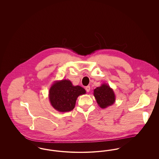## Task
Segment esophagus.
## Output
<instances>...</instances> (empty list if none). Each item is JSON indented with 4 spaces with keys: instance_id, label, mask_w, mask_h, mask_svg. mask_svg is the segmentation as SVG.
I'll list each match as a JSON object with an SVG mask.
<instances>
[{
    "instance_id": "34e87169",
    "label": "esophagus",
    "mask_w": 159,
    "mask_h": 159,
    "mask_svg": "<svg viewBox=\"0 0 159 159\" xmlns=\"http://www.w3.org/2000/svg\"><path fill=\"white\" fill-rule=\"evenodd\" d=\"M85 89H86V91H87L88 92H89L90 91L91 88H90V86H86V88H85Z\"/></svg>"
}]
</instances>
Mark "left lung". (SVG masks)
I'll return each mask as SVG.
<instances>
[{
	"label": "left lung",
	"instance_id": "8db88e82",
	"mask_svg": "<svg viewBox=\"0 0 159 159\" xmlns=\"http://www.w3.org/2000/svg\"><path fill=\"white\" fill-rule=\"evenodd\" d=\"M93 96L101 108H106L114 104L116 96L113 89L107 83H102L93 90Z\"/></svg>",
	"mask_w": 159,
	"mask_h": 159
}]
</instances>
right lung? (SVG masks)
<instances>
[{"mask_svg": "<svg viewBox=\"0 0 159 159\" xmlns=\"http://www.w3.org/2000/svg\"><path fill=\"white\" fill-rule=\"evenodd\" d=\"M85 93L86 91L82 87L74 86L70 80L63 79L53 82L48 96L53 108L64 113L71 111L75 107L78 97Z\"/></svg>", "mask_w": 159, "mask_h": 159, "instance_id": "1", "label": "right lung"}]
</instances>
